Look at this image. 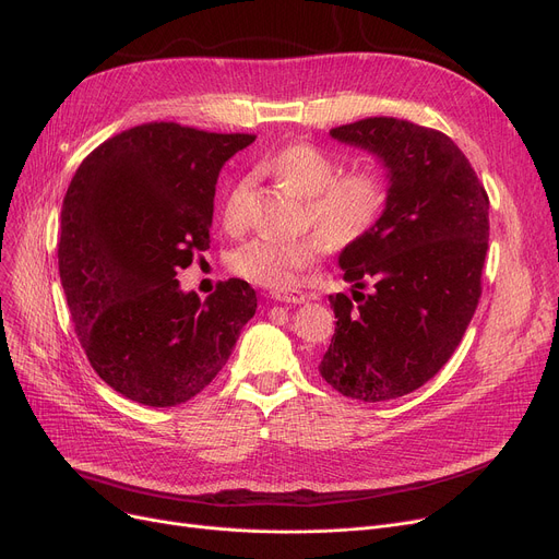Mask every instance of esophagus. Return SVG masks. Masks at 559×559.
<instances>
[{"instance_id": "obj_1", "label": "esophagus", "mask_w": 559, "mask_h": 559, "mask_svg": "<svg viewBox=\"0 0 559 559\" xmlns=\"http://www.w3.org/2000/svg\"><path fill=\"white\" fill-rule=\"evenodd\" d=\"M274 299L283 301V304H306L310 299V295L299 289H289V292H274Z\"/></svg>"}]
</instances>
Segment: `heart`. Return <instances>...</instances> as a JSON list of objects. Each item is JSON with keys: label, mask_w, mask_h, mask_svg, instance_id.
<instances>
[{"label": "heart", "mask_w": 559, "mask_h": 559, "mask_svg": "<svg viewBox=\"0 0 559 559\" xmlns=\"http://www.w3.org/2000/svg\"><path fill=\"white\" fill-rule=\"evenodd\" d=\"M267 167L278 181L306 199V219L335 249L362 242L376 228L388 205V181L376 167H358L340 173L333 154L310 142H295L274 152ZM249 179L235 181L226 194L222 222L228 233L245 226V201ZM319 258V242L312 235L295 240L255 238L230 253L233 272L270 289H289L301 272Z\"/></svg>", "instance_id": "b5f03b06"}]
</instances>
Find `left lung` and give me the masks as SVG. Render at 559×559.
I'll use <instances>...</instances> for the list:
<instances>
[{"label": "left lung", "instance_id": "obj_1", "mask_svg": "<svg viewBox=\"0 0 559 559\" xmlns=\"http://www.w3.org/2000/svg\"><path fill=\"white\" fill-rule=\"evenodd\" d=\"M331 138L376 156L390 197L376 228L337 258L354 301L329 297L337 324L319 373L348 399L390 401L428 383L462 342L483 292L489 197L442 131L367 117Z\"/></svg>", "mask_w": 559, "mask_h": 559}]
</instances>
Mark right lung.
<instances>
[{"label": "right lung", "instance_id": "right-lung-1", "mask_svg": "<svg viewBox=\"0 0 559 559\" xmlns=\"http://www.w3.org/2000/svg\"><path fill=\"white\" fill-rule=\"evenodd\" d=\"M255 140L152 122L87 156L61 211L58 272L97 376L135 403L190 401L226 365L258 299L228 278L199 301L176 272L211 247L224 163Z\"/></svg>", "mask_w": 559, "mask_h": 559}]
</instances>
